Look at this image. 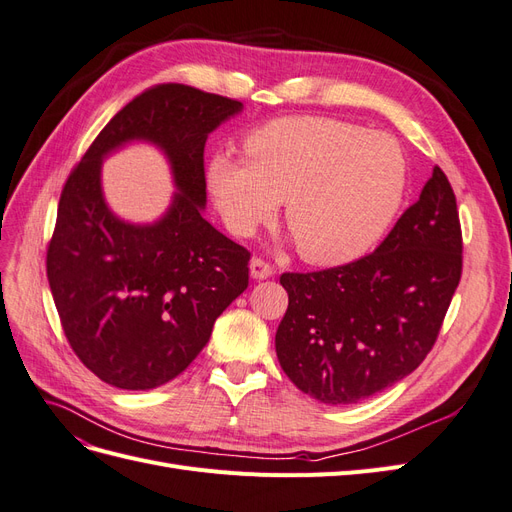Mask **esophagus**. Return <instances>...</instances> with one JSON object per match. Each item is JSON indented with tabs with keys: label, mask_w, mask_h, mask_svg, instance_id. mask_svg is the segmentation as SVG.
<instances>
[{
	"label": "esophagus",
	"mask_w": 512,
	"mask_h": 512,
	"mask_svg": "<svg viewBox=\"0 0 512 512\" xmlns=\"http://www.w3.org/2000/svg\"><path fill=\"white\" fill-rule=\"evenodd\" d=\"M250 273H252L254 280H267V277H271L275 273V269L269 265V262L262 260V258H252Z\"/></svg>",
	"instance_id": "1"
}]
</instances>
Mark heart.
<instances>
[{"label":"heart","mask_w":512,"mask_h":512,"mask_svg":"<svg viewBox=\"0 0 512 512\" xmlns=\"http://www.w3.org/2000/svg\"><path fill=\"white\" fill-rule=\"evenodd\" d=\"M209 188L237 235L269 222L284 200L299 254L335 267L363 256L391 226L406 160L386 134L329 117H284L245 138V162L215 156Z\"/></svg>","instance_id":"obj_1"}]
</instances>
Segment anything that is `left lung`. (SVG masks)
Instances as JSON below:
<instances>
[{
    "instance_id": "8db88e82",
    "label": "left lung",
    "mask_w": 512,
    "mask_h": 512,
    "mask_svg": "<svg viewBox=\"0 0 512 512\" xmlns=\"http://www.w3.org/2000/svg\"><path fill=\"white\" fill-rule=\"evenodd\" d=\"M455 192L436 166L374 254L284 273L288 309L275 352L299 391L348 406L389 389L433 348L461 280Z\"/></svg>"
}]
</instances>
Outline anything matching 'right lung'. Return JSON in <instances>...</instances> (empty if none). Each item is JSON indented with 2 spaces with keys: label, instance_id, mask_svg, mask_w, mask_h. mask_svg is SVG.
I'll list each match as a JSON object with an SVG mask.
<instances>
[{
  "label": "right lung",
  "instance_id": "right-lung-1",
  "mask_svg": "<svg viewBox=\"0 0 512 512\" xmlns=\"http://www.w3.org/2000/svg\"><path fill=\"white\" fill-rule=\"evenodd\" d=\"M241 108L188 85L151 87L106 123L64 185L46 277L74 354L106 384L149 391L177 378L250 282V252L200 213L207 136ZM132 140L162 148L174 170V203L153 225L119 221L101 194V160Z\"/></svg>",
  "mask_w": 512,
  "mask_h": 512
}]
</instances>
